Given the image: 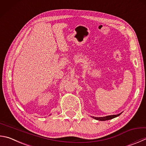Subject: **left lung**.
<instances>
[{"instance_id":"obj_1","label":"left lung","mask_w":146,"mask_h":146,"mask_svg":"<svg viewBox=\"0 0 146 146\" xmlns=\"http://www.w3.org/2000/svg\"><path fill=\"white\" fill-rule=\"evenodd\" d=\"M121 114V113H119V114L117 115H107L105 116V117H92L94 119H96V120L98 121H107V120H110V119H112L113 118H115L117 116L120 115Z\"/></svg>"}]
</instances>
